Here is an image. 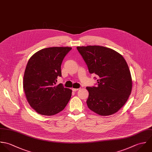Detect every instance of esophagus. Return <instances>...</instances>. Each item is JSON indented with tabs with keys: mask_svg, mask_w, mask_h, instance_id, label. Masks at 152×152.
I'll use <instances>...</instances> for the list:
<instances>
[{
	"mask_svg": "<svg viewBox=\"0 0 152 152\" xmlns=\"http://www.w3.org/2000/svg\"><path fill=\"white\" fill-rule=\"evenodd\" d=\"M79 89H76V88H72V91H79Z\"/></svg>",
	"mask_w": 152,
	"mask_h": 152,
	"instance_id": "1",
	"label": "esophagus"
}]
</instances>
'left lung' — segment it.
Returning a JSON list of instances; mask_svg holds the SVG:
<instances>
[{"mask_svg": "<svg viewBox=\"0 0 152 152\" xmlns=\"http://www.w3.org/2000/svg\"><path fill=\"white\" fill-rule=\"evenodd\" d=\"M91 74L98 76L97 87H87L89 109L100 116L118 112L131 93L132 79L127 62L120 53L100 46H78Z\"/></svg>", "mask_w": 152, "mask_h": 152, "instance_id": "left-lung-1", "label": "left lung"}]
</instances>
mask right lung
I'll return each instance as SVG.
<instances>
[{
	"label": "right lung",
	"mask_w": 152,
	"mask_h": 152,
	"mask_svg": "<svg viewBox=\"0 0 152 152\" xmlns=\"http://www.w3.org/2000/svg\"><path fill=\"white\" fill-rule=\"evenodd\" d=\"M70 47L41 49L31 56L24 73L23 87L31 107L45 116L55 115L68 103L72 90L61 84L56 85L61 76V64Z\"/></svg>",
	"instance_id": "right-lung-1"
}]
</instances>
